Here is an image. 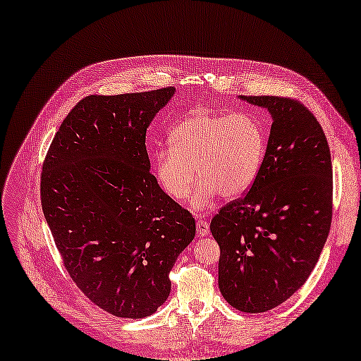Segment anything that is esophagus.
<instances>
[{
  "instance_id": "1",
  "label": "esophagus",
  "mask_w": 361,
  "mask_h": 361,
  "mask_svg": "<svg viewBox=\"0 0 361 361\" xmlns=\"http://www.w3.org/2000/svg\"><path fill=\"white\" fill-rule=\"evenodd\" d=\"M196 230H197L199 236H208V233H209V224L199 218L197 223H196Z\"/></svg>"
}]
</instances>
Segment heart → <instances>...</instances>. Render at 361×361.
<instances>
[{"label": "heart", "instance_id": "1", "mask_svg": "<svg viewBox=\"0 0 361 361\" xmlns=\"http://www.w3.org/2000/svg\"><path fill=\"white\" fill-rule=\"evenodd\" d=\"M171 149L154 153V174L176 200L190 190L196 174L202 181L190 199L202 209L219 195L238 197L250 189L267 152V133L247 114H196L177 123L169 135Z\"/></svg>", "mask_w": 361, "mask_h": 361}]
</instances>
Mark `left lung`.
<instances>
[{
	"label": "left lung",
	"mask_w": 361,
	"mask_h": 361,
	"mask_svg": "<svg viewBox=\"0 0 361 361\" xmlns=\"http://www.w3.org/2000/svg\"><path fill=\"white\" fill-rule=\"evenodd\" d=\"M273 123L262 168L247 193L211 221L218 286L243 312L285 302L314 270L332 223V159L322 125L295 99L240 96Z\"/></svg>",
	"instance_id": "obj_1"
}]
</instances>
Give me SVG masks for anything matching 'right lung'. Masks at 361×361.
<instances>
[{"mask_svg": "<svg viewBox=\"0 0 361 361\" xmlns=\"http://www.w3.org/2000/svg\"><path fill=\"white\" fill-rule=\"evenodd\" d=\"M174 87L87 96L61 122L41 172V205L65 267L91 302L143 319L196 233L150 172L146 131Z\"/></svg>", "mask_w": 361, "mask_h": 361, "instance_id": "1", "label": "right lung"}]
</instances>
